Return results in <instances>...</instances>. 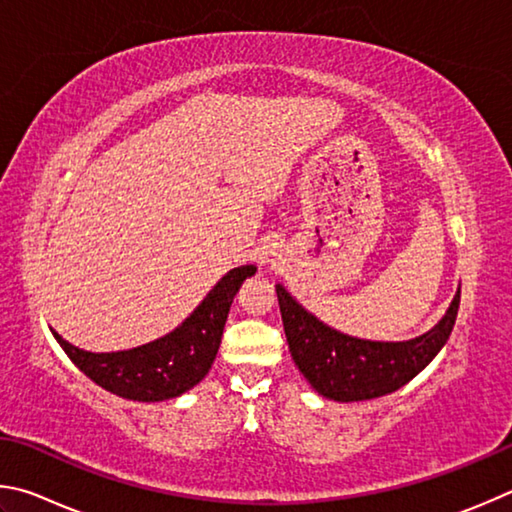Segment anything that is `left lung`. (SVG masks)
<instances>
[{"mask_svg": "<svg viewBox=\"0 0 512 512\" xmlns=\"http://www.w3.org/2000/svg\"><path fill=\"white\" fill-rule=\"evenodd\" d=\"M283 330L294 364L319 396L335 402L373 400L405 387L441 353L459 312L461 288L450 308L425 335L407 342H371L330 328L279 283Z\"/></svg>", "mask_w": 512, "mask_h": 512, "instance_id": "1", "label": "left lung"}]
</instances>
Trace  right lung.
<instances>
[{
	"mask_svg": "<svg viewBox=\"0 0 512 512\" xmlns=\"http://www.w3.org/2000/svg\"><path fill=\"white\" fill-rule=\"evenodd\" d=\"M256 274V265L233 267L213 285L200 306L182 324L155 342L128 351L92 353L83 351L56 330L62 351L98 387L119 398L137 402L170 400L200 384L218 355L229 308L245 279Z\"/></svg>",
	"mask_w": 512,
	"mask_h": 512,
	"instance_id": "add662e5",
	"label": "right lung"
}]
</instances>
